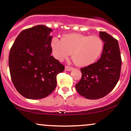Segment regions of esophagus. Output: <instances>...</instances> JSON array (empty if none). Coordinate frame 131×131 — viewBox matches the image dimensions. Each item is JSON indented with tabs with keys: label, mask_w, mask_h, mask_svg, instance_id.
I'll use <instances>...</instances> for the list:
<instances>
[{
	"label": "esophagus",
	"mask_w": 131,
	"mask_h": 131,
	"mask_svg": "<svg viewBox=\"0 0 131 131\" xmlns=\"http://www.w3.org/2000/svg\"><path fill=\"white\" fill-rule=\"evenodd\" d=\"M73 68L72 67H68V66H66L65 67V70L66 71H71L73 70Z\"/></svg>",
	"instance_id": "1"
}]
</instances>
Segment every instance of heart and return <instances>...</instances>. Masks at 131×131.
I'll return each mask as SVG.
<instances>
[{
	"label": "heart",
	"instance_id": "heart-1",
	"mask_svg": "<svg viewBox=\"0 0 131 131\" xmlns=\"http://www.w3.org/2000/svg\"><path fill=\"white\" fill-rule=\"evenodd\" d=\"M51 47L54 57L59 61L68 58L72 53V58L76 64L85 67L94 63L101 55L103 42L96 36L81 34H68L59 40L53 38Z\"/></svg>",
	"mask_w": 131,
	"mask_h": 131
}]
</instances>
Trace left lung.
<instances>
[{"label": "left lung", "mask_w": 131, "mask_h": 131, "mask_svg": "<svg viewBox=\"0 0 131 131\" xmlns=\"http://www.w3.org/2000/svg\"><path fill=\"white\" fill-rule=\"evenodd\" d=\"M103 49L97 62L81 69L82 77L76 84L78 92L85 99H99L113 89L119 79L121 58L118 42L112 36L100 31Z\"/></svg>", "instance_id": "obj_1"}]
</instances>
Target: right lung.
Wrapping results in <instances>:
<instances>
[{
  "label": "right lung",
  "instance_id": "right-lung-1",
  "mask_svg": "<svg viewBox=\"0 0 131 131\" xmlns=\"http://www.w3.org/2000/svg\"><path fill=\"white\" fill-rule=\"evenodd\" d=\"M51 28L37 25L19 33L10 51L9 69L15 88L29 99L46 97L57 86L64 67L51 56Z\"/></svg>",
  "mask_w": 131,
  "mask_h": 131
}]
</instances>
